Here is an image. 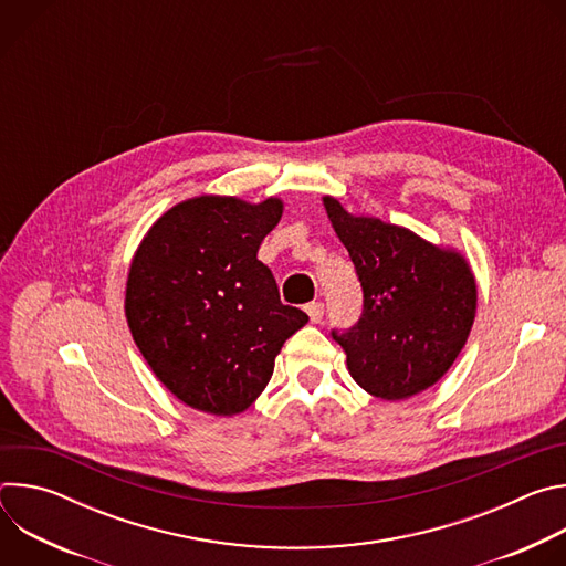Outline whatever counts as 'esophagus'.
<instances>
[{
  "instance_id": "1",
  "label": "esophagus",
  "mask_w": 566,
  "mask_h": 566,
  "mask_svg": "<svg viewBox=\"0 0 566 566\" xmlns=\"http://www.w3.org/2000/svg\"><path fill=\"white\" fill-rule=\"evenodd\" d=\"M306 313H308V319L313 322V325H317V322H322V315H325V304L311 302V304H306Z\"/></svg>"
}]
</instances>
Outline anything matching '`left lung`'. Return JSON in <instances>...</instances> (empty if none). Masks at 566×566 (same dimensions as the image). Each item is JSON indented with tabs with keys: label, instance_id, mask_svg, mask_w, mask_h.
<instances>
[{
	"label": "left lung",
	"instance_id": "8db88e82",
	"mask_svg": "<svg viewBox=\"0 0 566 566\" xmlns=\"http://www.w3.org/2000/svg\"><path fill=\"white\" fill-rule=\"evenodd\" d=\"M363 286V315L332 332L352 378L371 396L406 400L432 387L461 354L476 313V282L465 258L417 232L356 217L322 197Z\"/></svg>",
	"mask_w": 566,
	"mask_h": 566
}]
</instances>
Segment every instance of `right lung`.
Wrapping results in <instances>:
<instances>
[{
    "label": "right lung",
    "mask_w": 566,
    "mask_h": 566,
    "mask_svg": "<svg viewBox=\"0 0 566 566\" xmlns=\"http://www.w3.org/2000/svg\"><path fill=\"white\" fill-rule=\"evenodd\" d=\"M284 203L201 195L160 214L134 253L125 317L156 378L186 406L232 417L273 376L275 356L308 315L280 302L258 260Z\"/></svg>",
    "instance_id": "add662e5"
}]
</instances>
